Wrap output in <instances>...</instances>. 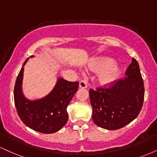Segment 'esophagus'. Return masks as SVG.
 I'll return each mask as SVG.
<instances>
[{
	"instance_id": "1",
	"label": "esophagus",
	"mask_w": 157,
	"mask_h": 157,
	"mask_svg": "<svg viewBox=\"0 0 157 157\" xmlns=\"http://www.w3.org/2000/svg\"><path fill=\"white\" fill-rule=\"evenodd\" d=\"M88 86L87 82L86 80H81L79 83V87L81 88V89H86Z\"/></svg>"
}]
</instances>
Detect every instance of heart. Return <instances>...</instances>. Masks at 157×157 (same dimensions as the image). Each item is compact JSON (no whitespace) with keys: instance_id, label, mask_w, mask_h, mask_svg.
I'll use <instances>...</instances> for the list:
<instances>
[{"instance_id":"1","label":"heart","mask_w":157,"mask_h":157,"mask_svg":"<svg viewBox=\"0 0 157 157\" xmlns=\"http://www.w3.org/2000/svg\"><path fill=\"white\" fill-rule=\"evenodd\" d=\"M91 71L99 73L97 82L102 86H110L114 83L122 75V68L111 58L102 57L91 60L89 65Z\"/></svg>"}]
</instances>
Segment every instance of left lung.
Returning <instances> with one entry per match:
<instances>
[{
	"label": "left lung",
	"instance_id": "obj_1",
	"mask_svg": "<svg viewBox=\"0 0 157 157\" xmlns=\"http://www.w3.org/2000/svg\"><path fill=\"white\" fill-rule=\"evenodd\" d=\"M125 75L108 88L89 90L93 121L99 127L120 129L132 122L141 111L145 88L136 59H132Z\"/></svg>",
	"mask_w": 157,
	"mask_h": 157
}]
</instances>
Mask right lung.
Listing matches in <instances>:
<instances>
[{"mask_svg": "<svg viewBox=\"0 0 157 157\" xmlns=\"http://www.w3.org/2000/svg\"><path fill=\"white\" fill-rule=\"evenodd\" d=\"M33 57L34 56H30ZM27 58L23 63H26ZM23 66L17 77L14 89V100L17 114L26 126L43 134H52L60 130L68 121L66 109L77 91L78 82L57 79L55 88L47 96L30 100L22 92Z\"/></svg>", "mask_w": 157, "mask_h": 157, "instance_id": "1", "label": "right lung"}]
</instances>
